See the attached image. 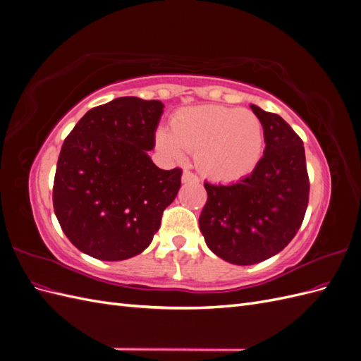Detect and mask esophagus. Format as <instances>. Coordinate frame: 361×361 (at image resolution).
Here are the masks:
<instances>
[{
	"instance_id": "esophagus-1",
	"label": "esophagus",
	"mask_w": 361,
	"mask_h": 361,
	"mask_svg": "<svg viewBox=\"0 0 361 361\" xmlns=\"http://www.w3.org/2000/svg\"><path fill=\"white\" fill-rule=\"evenodd\" d=\"M182 182H183V183H190V182L197 183V182H199V178L195 176L194 173H191V171H188V170H185V171L182 173Z\"/></svg>"
}]
</instances>
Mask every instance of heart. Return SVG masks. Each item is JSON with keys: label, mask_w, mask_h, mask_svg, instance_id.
Here are the masks:
<instances>
[{"label": "heart", "mask_w": 361, "mask_h": 361, "mask_svg": "<svg viewBox=\"0 0 361 361\" xmlns=\"http://www.w3.org/2000/svg\"><path fill=\"white\" fill-rule=\"evenodd\" d=\"M155 145L170 161L180 162L195 152L204 176L220 182L238 180L253 170L264 149V129L256 114L224 105L183 108L170 120V133L158 129Z\"/></svg>", "instance_id": "1"}]
</instances>
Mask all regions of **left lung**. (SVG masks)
I'll return each mask as SVG.
<instances>
[{"instance_id":"8db88e82","label":"left lung","mask_w":361,"mask_h":361,"mask_svg":"<svg viewBox=\"0 0 361 361\" xmlns=\"http://www.w3.org/2000/svg\"><path fill=\"white\" fill-rule=\"evenodd\" d=\"M250 106L264 128V157L236 183L204 182L207 202L199 218L206 245L233 265L280 253L301 227L310 190L302 140L279 114Z\"/></svg>"}]
</instances>
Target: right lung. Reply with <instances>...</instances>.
Listing matches in <instances>:
<instances>
[{"instance_id":"right-lung-1","label":"right lung","mask_w":361,"mask_h":361,"mask_svg":"<svg viewBox=\"0 0 361 361\" xmlns=\"http://www.w3.org/2000/svg\"><path fill=\"white\" fill-rule=\"evenodd\" d=\"M164 113L134 96L94 106L64 140L54 178V212L69 241L99 260L145 251L176 199L180 169L161 170L147 152Z\"/></svg>"}]
</instances>
